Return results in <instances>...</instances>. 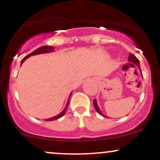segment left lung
<instances>
[{
    "label": "left lung",
    "instance_id": "1",
    "mask_svg": "<svg viewBox=\"0 0 160 160\" xmlns=\"http://www.w3.org/2000/svg\"><path fill=\"white\" fill-rule=\"evenodd\" d=\"M128 61L130 62H132L133 63V64H135L136 66L138 67V69H139L140 72L142 73V71H141V68H140V64H139V60L136 58V56H134L133 54H132V53H130V54H129V57H128ZM93 104H94V107H95V108L96 109V111H97V112L98 113L99 115H102L103 117H105V118H109V117H107V115H105L104 114H103V112L101 111V109H100L98 105V103H97V100L95 99L93 101Z\"/></svg>",
    "mask_w": 160,
    "mask_h": 160
}]
</instances>
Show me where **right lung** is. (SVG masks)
<instances>
[{
  "label": "right lung",
  "instance_id": "obj_1",
  "mask_svg": "<svg viewBox=\"0 0 160 160\" xmlns=\"http://www.w3.org/2000/svg\"><path fill=\"white\" fill-rule=\"evenodd\" d=\"M55 48L53 47V46H42V47H40L37 48L36 50H35L33 52H32L31 53H30V54H28V56H26V57H24V58L22 59V62H21V65H22V63L24 62L27 59H28L29 57H31V56H34V55H38V54H42V53H51V52H53L55 51L54 50ZM72 92H71L70 95L68 96V101H67L66 103V105H65V107L63 109L62 111L59 114H58L57 115H56V116H53L52 117V118H48V119H45V121H53V120H57V119H58L59 118H61V117H62L63 115H65V112H66L67 109H68V104H69V101H70V98L71 96H72Z\"/></svg>",
  "mask_w": 160,
  "mask_h": 160
}]
</instances>
